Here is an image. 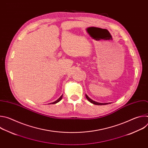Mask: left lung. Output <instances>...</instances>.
<instances>
[{"mask_svg": "<svg viewBox=\"0 0 148 148\" xmlns=\"http://www.w3.org/2000/svg\"><path fill=\"white\" fill-rule=\"evenodd\" d=\"M86 97L87 98V99L92 103L93 104H95V105H107V104H108V103H99V102H97L96 101H93L92 99H91L87 94H86Z\"/></svg>", "mask_w": 148, "mask_h": 148, "instance_id": "obj_1", "label": "left lung"}]
</instances>
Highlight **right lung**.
Here are the masks:
<instances>
[{"mask_svg": "<svg viewBox=\"0 0 148 148\" xmlns=\"http://www.w3.org/2000/svg\"><path fill=\"white\" fill-rule=\"evenodd\" d=\"M62 95L57 99V100H56V101H54V102H51V103H51V104H54V103H57V102H58L59 101H60L61 99H62Z\"/></svg>", "mask_w": 148, "mask_h": 148, "instance_id": "obj_1", "label": "right lung"}]
</instances>
